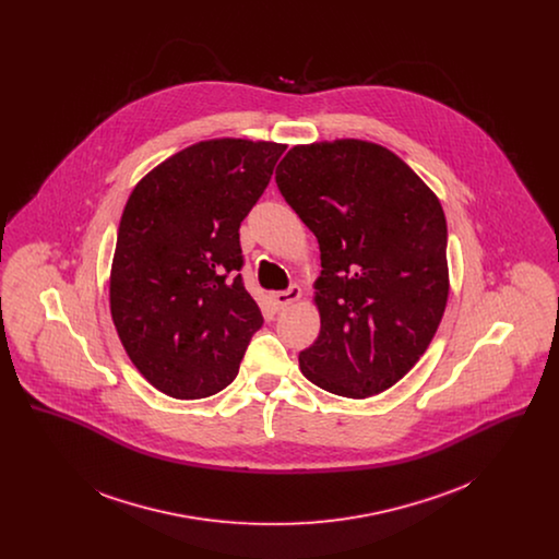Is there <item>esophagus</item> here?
<instances>
[{
	"label": "esophagus",
	"mask_w": 559,
	"mask_h": 559,
	"mask_svg": "<svg viewBox=\"0 0 559 559\" xmlns=\"http://www.w3.org/2000/svg\"><path fill=\"white\" fill-rule=\"evenodd\" d=\"M299 297H301V289H299L297 285H293V287H289L287 292H276L270 295V299H272V304H274V308H276V310L287 308L289 304L297 301Z\"/></svg>",
	"instance_id": "obj_1"
}]
</instances>
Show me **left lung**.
<instances>
[{
  "mask_svg": "<svg viewBox=\"0 0 559 559\" xmlns=\"http://www.w3.org/2000/svg\"><path fill=\"white\" fill-rule=\"evenodd\" d=\"M276 185L314 233L320 333L299 369L322 390L369 399L426 354L449 299L447 217L433 190L381 144H297Z\"/></svg>",
  "mask_w": 559,
  "mask_h": 559,
  "instance_id": "left-lung-1",
  "label": "left lung"
}]
</instances>
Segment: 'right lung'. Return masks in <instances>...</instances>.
Wrapping results in <instances>:
<instances>
[{"label": "right lung", "mask_w": 559, "mask_h": 559, "mask_svg": "<svg viewBox=\"0 0 559 559\" xmlns=\"http://www.w3.org/2000/svg\"><path fill=\"white\" fill-rule=\"evenodd\" d=\"M287 144L213 138L151 169L119 222L110 317L133 367L171 399L230 385L262 312L245 292L239 228Z\"/></svg>", "instance_id": "obj_1"}]
</instances>
